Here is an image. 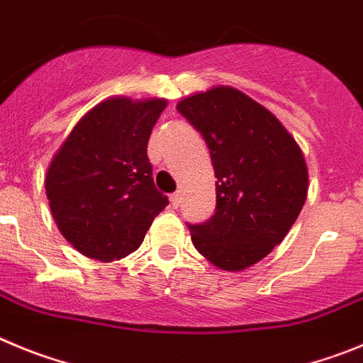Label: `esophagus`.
<instances>
[{"label": "esophagus", "mask_w": 363, "mask_h": 363, "mask_svg": "<svg viewBox=\"0 0 363 363\" xmlns=\"http://www.w3.org/2000/svg\"><path fill=\"white\" fill-rule=\"evenodd\" d=\"M169 202H172V206H174V208H177L179 202H181V194H172V195H169Z\"/></svg>", "instance_id": "esophagus-1"}]
</instances>
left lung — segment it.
<instances>
[{
  "label": "left lung",
  "instance_id": "8db88e82",
  "mask_svg": "<svg viewBox=\"0 0 363 363\" xmlns=\"http://www.w3.org/2000/svg\"><path fill=\"white\" fill-rule=\"evenodd\" d=\"M177 110L204 137L217 177V210L204 224H188L191 242L220 269L251 267L302 211L309 188L302 150L269 110L237 88L194 94Z\"/></svg>",
  "mask_w": 363,
  "mask_h": 363
}]
</instances>
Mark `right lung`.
Here are the masks:
<instances>
[{
	"mask_svg": "<svg viewBox=\"0 0 363 363\" xmlns=\"http://www.w3.org/2000/svg\"><path fill=\"white\" fill-rule=\"evenodd\" d=\"M168 101L110 97L88 110L52 157L45 189L52 217L79 253L128 257L168 204L152 177L148 139Z\"/></svg>",
	"mask_w": 363,
	"mask_h": 363,
	"instance_id": "add662e5",
	"label": "right lung"
}]
</instances>
